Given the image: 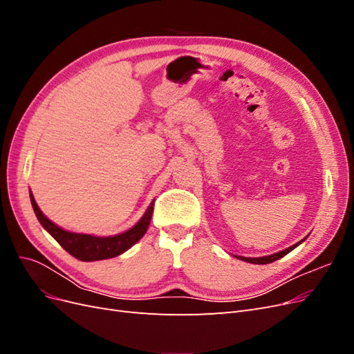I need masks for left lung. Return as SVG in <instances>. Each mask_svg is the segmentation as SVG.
<instances>
[{
  "instance_id": "left-lung-1",
  "label": "left lung",
  "mask_w": 354,
  "mask_h": 354,
  "mask_svg": "<svg viewBox=\"0 0 354 354\" xmlns=\"http://www.w3.org/2000/svg\"><path fill=\"white\" fill-rule=\"evenodd\" d=\"M306 238H307V236H306ZM306 238L301 239L299 242H297V243H294L292 246H289V248H286V250H283V251H279V252H274V254H272V255L255 257V259H251V257H242V255H234V257H236V259H239V260H242V261L252 263V264H269V263H273V261H276V260L282 259V257H285L288 252H291L294 248H297V246H298L299 243L304 242Z\"/></svg>"
}]
</instances>
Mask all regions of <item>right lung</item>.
<instances>
[{
    "label": "right lung",
    "instance_id": "obj_1",
    "mask_svg": "<svg viewBox=\"0 0 354 354\" xmlns=\"http://www.w3.org/2000/svg\"><path fill=\"white\" fill-rule=\"evenodd\" d=\"M32 208H34L35 216L41 226L44 227L53 238H55L63 250H66L75 259L81 261H99L106 259H113L116 255H121L127 250H130L134 243H137L143 238L149 224H151L152 212L155 201L151 202L147 207L143 217L138 220L131 229H128L120 234H113V236H94V234H85V233H75L59 227L57 224L48 220L34 199L32 192H29Z\"/></svg>",
    "mask_w": 354,
    "mask_h": 354
}]
</instances>
